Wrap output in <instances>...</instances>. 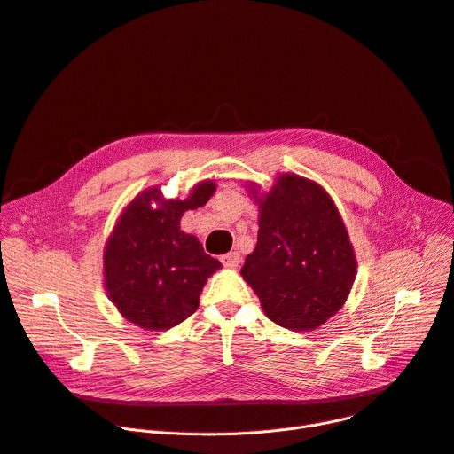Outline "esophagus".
Segmentation results:
<instances>
[{
  "instance_id": "esophagus-1",
  "label": "esophagus",
  "mask_w": 454,
  "mask_h": 454,
  "mask_svg": "<svg viewBox=\"0 0 454 454\" xmlns=\"http://www.w3.org/2000/svg\"><path fill=\"white\" fill-rule=\"evenodd\" d=\"M239 262H242V258H239V254H238L236 251L227 253V254L222 256V263L225 265V268H236V265H238Z\"/></svg>"
}]
</instances>
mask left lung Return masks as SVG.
Returning a JSON list of instances; mask_svg holds the SVG:
<instances>
[{
  "instance_id": "8db88e82",
  "label": "left lung",
  "mask_w": 454,
  "mask_h": 454,
  "mask_svg": "<svg viewBox=\"0 0 454 454\" xmlns=\"http://www.w3.org/2000/svg\"><path fill=\"white\" fill-rule=\"evenodd\" d=\"M258 203V242L246 258L244 280L263 313L293 332L325 326L350 295L357 258L348 231L321 184L280 174L268 192L249 183Z\"/></svg>"
}]
</instances>
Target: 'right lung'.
I'll return each mask as SVG.
<instances>
[{"label":"right lung","instance_id":"right-lung-1","mask_svg":"<svg viewBox=\"0 0 454 454\" xmlns=\"http://www.w3.org/2000/svg\"><path fill=\"white\" fill-rule=\"evenodd\" d=\"M215 192L210 179L194 184L184 200H165L159 186H150L124 207L104 246L102 273L106 293L126 321L165 332L198 309L207 278L222 263L179 222Z\"/></svg>","mask_w":454,"mask_h":454}]
</instances>
